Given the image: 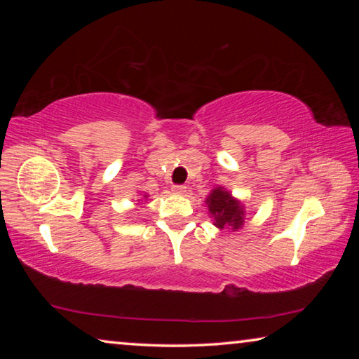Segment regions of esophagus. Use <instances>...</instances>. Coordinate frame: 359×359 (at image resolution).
<instances>
[{
    "instance_id": "esophagus-1",
    "label": "esophagus",
    "mask_w": 359,
    "mask_h": 359,
    "mask_svg": "<svg viewBox=\"0 0 359 359\" xmlns=\"http://www.w3.org/2000/svg\"><path fill=\"white\" fill-rule=\"evenodd\" d=\"M185 185H172V188H171V190H172V193L174 194H184L185 193Z\"/></svg>"
}]
</instances>
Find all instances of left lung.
<instances>
[{
	"label": "left lung",
	"mask_w": 359,
	"mask_h": 359,
	"mask_svg": "<svg viewBox=\"0 0 359 359\" xmlns=\"http://www.w3.org/2000/svg\"><path fill=\"white\" fill-rule=\"evenodd\" d=\"M205 203L209 204V212L215 218V226L239 229L244 224V209L223 188H215Z\"/></svg>",
	"instance_id": "1"
}]
</instances>
